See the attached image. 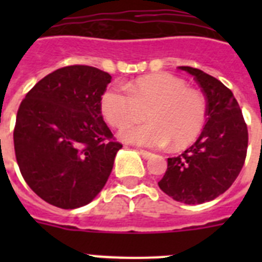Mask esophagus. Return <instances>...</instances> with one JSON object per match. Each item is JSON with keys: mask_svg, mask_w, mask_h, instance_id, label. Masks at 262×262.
<instances>
[{"mask_svg": "<svg viewBox=\"0 0 262 262\" xmlns=\"http://www.w3.org/2000/svg\"><path fill=\"white\" fill-rule=\"evenodd\" d=\"M138 151H139V154H140L143 157H144V159H149V157L152 156L151 152L145 151V149H138Z\"/></svg>", "mask_w": 262, "mask_h": 262, "instance_id": "esophagus-1", "label": "esophagus"}]
</instances>
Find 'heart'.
<instances>
[{
	"instance_id": "b5f03b06",
	"label": "heart",
	"mask_w": 262,
	"mask_h": 262,
	"mask_svg": "<svg viewBox=\"0 0 262 262\" xmlns=\"http://www.w3.org/2000/svg\"><path fill=\"white\" fill-rule=\"evenodd\" d=\"M122 88H110L101 98V110L110 126L122 128L120 139L144 147L176 149L190 145L201 135L207 119V103L201 92L187 88L186 81L172 73L143 76ZM150 122L128 126L141 120Z\"/></svg>"
}]
</instances>
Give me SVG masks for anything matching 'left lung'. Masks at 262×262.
Here are the masks:
<instances>
[{"mask_svg": "<svg viewBox=\"0 0 262 262\" xmlns=\"http://www.w3.org/2000/svg\"><path fill=\"white\" fill-rule=\"evenodd\" d=\"M194 76L207 103V122L184 154L169 157L160 189L177 202L200 205L233 184L247 157L248 128L237 101L226 85L201 69L180 67Z\"/></svg>", "mask_w": 262, "mask_h": 262, "instance_id": "obj_1", "label": "left lung"}]
</instances>
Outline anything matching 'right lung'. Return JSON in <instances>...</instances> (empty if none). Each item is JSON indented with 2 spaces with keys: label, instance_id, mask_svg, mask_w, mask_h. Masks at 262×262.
<instances>
[{
  "label": "right lung",
  "instance_id": "add662e5",
  "mask_svg": "<svg viewBox=\"0 0 262 262\" xmlns=\"http://www.w3.org/2000/svg\"><path fill=\"white\" fill-rule=\"evenodd\" d=\"M110 81L94 67H64L20 102L13 134L17 163L31 190L50 205H88L107 181L122 148L101 111Z\"/></svg>",
  "mask_w": 262,
  "mask_h": 262
}]
</instances>
